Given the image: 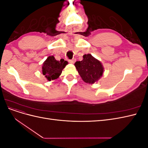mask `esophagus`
Segmentation results:
<instances>
[{
    "label": "esophagus",
    "mask_w": 148,
    "mask_h": 148,
    "mask_svg": "<svg viewBox=\"0 0 148 148\" xmlns=\"http://www.w3.org/2000/svg\"><path fill=\"white\" fill-rule=\"evenodd\" d=\"M69 63H70V64H74V60H69Z\"/></svg>",
    "instance_id": "obj_1"
}]
</instances>
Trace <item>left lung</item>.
Returning <instances> with one entry per match:
<instances>
[{"label": "left lung", "instance_id": "8db88e82", "mask_svg": "<svg viewBox=\"0 0 148 148\" xmlns=\"http://www.w3.org/2000/svg\"><path fill=\"white\" fill-rule=\"evenodd\" d=\"M75 65L82 79L89 84H93L98 81L104 72V67L101 62L90 53L84 54L83 60L76 62Z\"/></svg>", "mask_w": 148, "mask_h": 148}]
</instances>
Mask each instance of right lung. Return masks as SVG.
<instances>
[{
	"label": "right lung",
	"mask_w": 148,
	"mask_h": 148,
	"mask_svg": "<svg viewBox=\"0 0 148 148\" xmlns=\"http://www.w3.org/2000/svg\"><path fill=\"white\" fill-rule=\"evenodd\" d=\"M67 64V61H64V60L58 61L53 56H49L42 64V74L48 81L57 79Z\"/></svg>",
	"instance_id": "add662e5"
}]
</instances>
